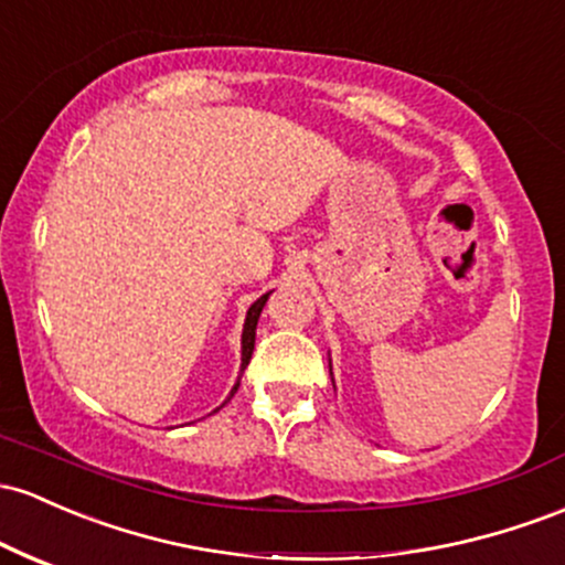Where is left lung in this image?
Segmentation results:
<instances>
[{"mask_svg": "<svg viewBox=\"0 0 565 565\" xmlns=\"http://www.w3.org/2000/svg\"><path fill=\"white\" fill-rule=\"evenodd\" d=\"M330 375H332V359H330ZM334 383V381H332Z\"/></svg>", "mask_w": 565, "mask_h": 565, "instance_id": "8db88e82", "label": "left lung"}]
</instances>
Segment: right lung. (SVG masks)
<instances>
[{
	"label": "right lung",
	"mask_w": 565,
	"mask_h": 565,
	"mask_svg": "<svg viewBox=\"0 0 565 565\" xmlns=\"http://www.w3.org/2000/svg\"><path fill=\"white\" fill-rule=\"evenodd\" d=\"M268 297H270V292H265L263 297H257V300H254L252 306H249V311H246V319H244V332H241V373H238V381H235V386L231 388V394H227V399L222 402L220 407H225L227 402L233 399V394L238 392V386H241V375H244L246 364H249L252 351H254V338H257V321H259V313H263V308H265V302H268ZM220 407H216V411H220ZM216 411H214V413H216Z\"/></svg>",
	"instance_id": "right-lung-1"
}]
</instances>
